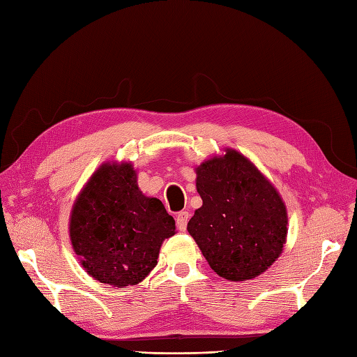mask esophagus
Returning <instances> with one entry per match:
<instances>
[{"label":"esophagus","instance_id":"obj_1","mask_svg":"<svg viewBox=\"0 0 357 357\" xmlns=\"http://www.w3.org/2000/svg\"><path fill=\"white\" fill-rule=\"evenodd\" d=\"M189 218H190V214H189L188 211H180V213L177 214V219H176V222H177V228H178L180 231H183V232L186 231Z\"/></svg>","mask_w":357,"mask_h":357}]
</instances>
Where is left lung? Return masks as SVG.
Segmentation results:
<instances>
[{
    "instance_id": "obj_1",
    "label": "left lung",
    "mask_w": 357,
    "mask_h": 357,
    "mask_svg": "<svg viewBox=\"0 0 357 357\" xmlns=\"http://www.w3.org/2000/svg\"><path fill=\"white\" fill-rule=\"evenodd\" d=\"M202 205L188 223L213 271L229 282L256 278L287 240L283 198L253 162L226 147L195 168Z\"/></svg>"
}]
</instances>
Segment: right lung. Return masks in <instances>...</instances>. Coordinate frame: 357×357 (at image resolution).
<instances>
[{
  "label": "right lung",
  "instance_id": "obj_1",
  "mask_svg": "<svg viewBox=\"0 0 357 357\" xmlns=\"http://www.w3.org/2000/svg\"><path fill=\"white\" fill-rule=\"evenodd\" d=\"M73 250L92 278L113 287L142 283L160 245L176 234L158 198L146 197L131 162H104L86 181L70 214Z\"/></svg>",
  "mask_w": 357,
  "mask_h": 357
}]
</instances>
